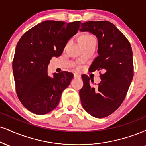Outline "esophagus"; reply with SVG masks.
Returning <instances> with one entry per match:
<instances>
[{
	"mask_svg": "<svg viewBox=\"0 0 146 146\" xmlns=\"http://www.w3.org/2000/svg\"><path fill=\"white\" fill-rule=\"evenodd\" d=\"M73 75H74V78H80L81 77V75L80 74H78V73H75Z\"/></svg>",
	"mask_w": 146,
	"mask_h": 146,
	"instance_id": "34e87169",
	"label": "esophagus"
}]
</instances>
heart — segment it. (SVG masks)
Here are the masks:
<instances>
[{"label":"heart","instance_id":"obj_1","mask_svg":"<svg viewBox=\"0 0 146 146\" xmlns=\"http://www.w3.org/2000/svg\"><path fill=\"white\" fill-rule=\"evenodd\" d=\"M92 38H94L92 35H90L89 33H85L82 34L80 36H79V42H80V43H84V42L89 41V40L90 39H92Z\"/></svg>","mask_w":146,"mask_h":146}]
</instances>
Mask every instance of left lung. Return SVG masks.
Instances as JSON below:
<instances>
[{
    "label": "left lung",
    "mask_w": 146,
    "mask_h": 146,
    "mask_svg": "<svg viewBox=\"0 0 146 146\" xmlns=\"http://www.w3.org/2000/svg\"><path fill=\"white\" fill-rule=\"evenodd\" d=\"M80 31L92 33L98 38L99 56L90 70L104 71L97 88L91 87L88 75H82L81 102L90 115L102 118L115 111L125 99L133 78L132 48L126 36L108 21L82 23Z\"/></svg>",
    "instance_id": "obj_1"
}]
</instances>
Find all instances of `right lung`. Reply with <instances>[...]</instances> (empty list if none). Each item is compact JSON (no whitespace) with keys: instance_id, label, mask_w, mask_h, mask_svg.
I'll return each instance as SVG.
<instances>
[{"instance_id":"right-lung-1","label":"right lung","mask_w":146,"mask_h":146,"mask_svg":"<svg viewBox=\"0 0 146 146\" xmlns=\"http://www.w3.org/2000/svg\"><path fill=\"white\" fill-rule=\"evenodd\" d=\"M81 22L47 20L22 35L15 47L13 73L19 99L29 111L43 115L58 105L61 94L73 74L67 71L47 74L52 57L60 56Z\"/></svg>"}]
</instances>
